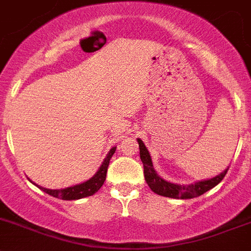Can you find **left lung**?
Segmentation results:
<instances>
[{
	"instance_id": "8db88e82",
	"label": "left lung",
	"mask_w": 251,
	"mask_h": 251,
	"mask_svg": "<svg viewBox=\"0 0 251 251\" xmlns=\"http://www.w3.org/2000/svg\"><path fill=\"white\" fill-rule=\"evenodd\" d=\"M138 144H139V154L143 166H144V177L148 186H149L150 190L154 193L164 196V197H169V199L188 200L199 197V196L203 195L207 191H209L214 186L218 185L223 180V177L226 176V171L229 169L228 166L226 170L222 171L221 174H218L214 177L197 181V182L190 183V185H178V183L169 182V181L164 180L163 177H160L157 175L154 166H152L151 156H150L149 151H148L147 147L144 145L143 140L139 139V138H138Z\"/></svg>"
}]
</instances>
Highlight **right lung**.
Returning a JSON list of instances; mask_svg holds the SVG:
<instances>
[{
  "mask_svg": "<svg viewBox=\"0 0 251 251\" xmlns=\"http://www.w3.org/2000/svg\"><path fill=\"white\" fill-rule=\"evenodd\" d=\"M114 151H116V147L112 148L108 151L107 156L104 157L103 163L100 166V169L97 170V173L92 176L91 178H88L85 182L77 183V185L70 186V187L61 188V190H50V188L42 187V186L37 185L38 188H40L42 191H44L48 195L52 196V197H56V199L65 200V201H74V200H80L85 199V197H88V196H92L102 187V185L104 183V180H106V174L107 169H108L109 165V160L113 156Z\"/></svg>",
  "mask_w": 251,
  "mask_h": 251,
  "instance_id": "add662e5",
  "label": "right lung"
}]
</instances>
